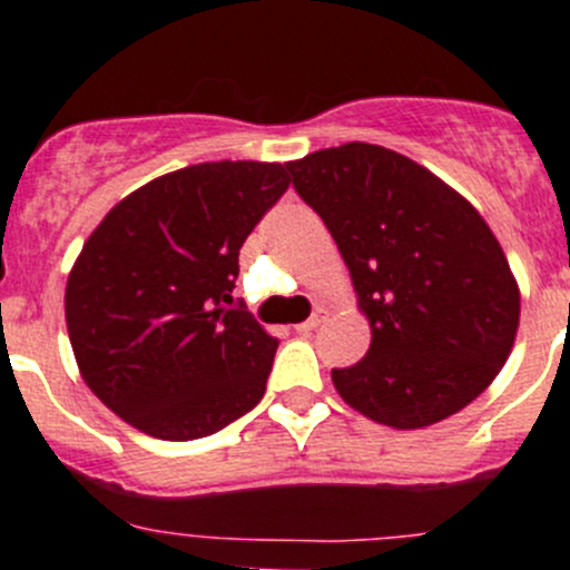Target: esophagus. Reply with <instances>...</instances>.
I'll use <instances>...</instances> for the list:
<instances>
[{"mask_svg": "<svg viewBox=\"0 0 570 570\" xmlns=\"http://www.w3.org/2000/svg\"><path fill=\"white\" fill-rule=\"evenodd\" d=\"M323 317H326V312H323V309H317L315 312V315H312L309 317V321H303V323H297V332H303V334H309V332H315V328L317 326H321V323H323Z\"/></svg>", "mask_w": 570, "mask_h": 570, "instance_id": "obj_1", "label": "esophagus"}]
</instances>
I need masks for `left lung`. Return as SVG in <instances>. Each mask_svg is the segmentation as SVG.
<instances>
[{
	"label": "left lung",
	"mask_w": 570,
	"mask_h": 570,
	"mask_svg": "<svg viewBox=\"0 0 570 570\" xmlns=\"http://www.w3.org/2000/svg\"><path fill=\"white\" fill-rule=\"evenodd\" d=\"M286 168L337 242L371 326L368 354L332 371L345 405L393 430L464 411L501 374L520 323V286L481 213L424 165L371 142Z\"/></svg>",
	"instance_id": "obj_1"
}]
</instances>
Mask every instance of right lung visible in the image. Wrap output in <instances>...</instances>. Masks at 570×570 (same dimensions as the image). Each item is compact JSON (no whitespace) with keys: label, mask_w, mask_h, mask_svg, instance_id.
Returning <instances> with one entry per match:
<instances>
[{"label":"right lung","mask_w":570,"mask_h":570,"mask_svg":"<svg viewBox=\"0 0 570 570\" xmlns=\"http://www.w3.org/2000/svg\"><path fill=\"white\" fill-rule=\"evenodd\" d=\"M286 188L281 163L188 165L131 190L83 242L69 343L89 391L140 433L205 439L267 391L278 340L227 303L238 249Z\"/></svg>","instance_id":"add662e5"}]
</instances>
